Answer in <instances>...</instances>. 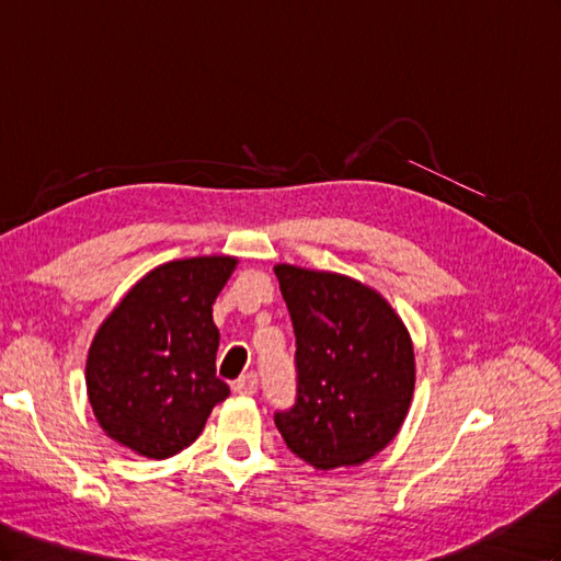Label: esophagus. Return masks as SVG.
<instances>
[{
	"mask_svg": "<svg viewBox=\"0 0 561 561\" xmlns=\"http://www.w3.org/2000/svg\"><path fill=\"white\" fill-rule=\"evenodd\" d=\"M234 391L239 396H253L257 391V377L253 375V371H249V375H243L241 379H237Z\"/></svg>",
	"mask_w": 561,
	"mask_h": 561,
	"instance_id": "1",
	"label": "esophagus"
}]
</instances>
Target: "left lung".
Instances as JSON below:
<instances>
[{
	"instance_id": "8db88e82",
	"label": "left lung",
	"mask_w": 561,
	"mask_h": 561,
	"mask_svg": "<svg viewBox=\"0 0 561 561\" xmlns=\"http://www.w3.org/2000/svg\"><path fill=\"white\" fill-rule=\"evenodd\" d=\"M296 334L298 393L275 424L314 469L357 467L403 426L414 393L408 327L379 291L339 272L279 263Z\"/></svg>"
}]
</instances>
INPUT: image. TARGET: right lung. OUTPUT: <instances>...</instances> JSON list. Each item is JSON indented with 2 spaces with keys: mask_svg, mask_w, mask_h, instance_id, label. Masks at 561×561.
<instances>
[{
  "mask_svg": "<svg viewBox=\"0 0 561 561\" xmlns=\"http://www.w3.org/2000/svg\"><path fill=\"white\" fill-rule=\"evenodd\" d=\"M237 263L198 255L158 265L96 329L84 381L108 438L149 459L178 455L198 438L229 396L215 377L213 304Z\"/></svg>",
  "mask_w": 561,
  "mask_h": 561,
  "instance_id": "add662e5",
  "label": "right lung"
}]
</instances>
